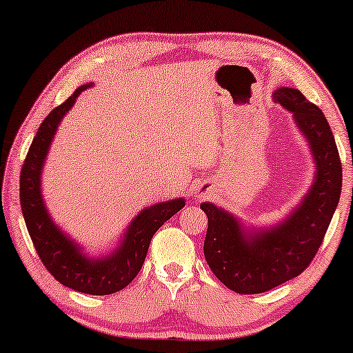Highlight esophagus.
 I'll list each match as a JSON object with an SVG mask.
<instances>
[{"label":"esophagus","instance_id":"34e87169","mask_svg":"<svg viewBox=\"0 0 353 353\" xmlns=\"http://www.w3.org/2000/svg\"><path fill=\"white\" fill-rule=\"evenodd\" d=\"M196 194L199 196V197H205L207 194H209V188H205V186H199V188H197Z\"/></svg>","mask_w":353,"mask_h":353}]
</instances>
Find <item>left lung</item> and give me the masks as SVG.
I'll use <instances>...</instances> for the list:
<instances>
[{"label": "left lung", "instance_id": "obj_1", "mask_svg": "<svg viewBox=\"0 0 353 353\" xmlns=\"http://www.w3.org/2000/svg\"><path fill=\"white\" fill-rule=\"evenodd\" d=\"M273 99L291 110L310 144L316 176L302 204L272 230L245 234L228 212L204 202L209 219L204 241L207 263L226 288L260 294L296 278L312 263L325 239L342 190V163L325 114L299 90L279 88Z\"/></svg>", "mask_w": 353, "mask_h": 353}]
</instances>
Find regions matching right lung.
I'll use <instances>...</instances> for the list:
<instances>
[{
	"label": "right lung",
	"mask_w": 353,
	"mask_h": 353,
	"mask_svg": "<svg viewBox=\"0 0 353 353\" xmlns=\"http://www.w3.org/2000/svg\"><path fill=\"white\" fill-rule=\"evenodd\" d=\"M86 88L88 85L77 88L70 98L52 109L41 122L21 170V205L28 234L48 272L74 291L108 296L122 291L137 278L154 233L185 207V201L173 199L144 209L134 216L117 250L101 260L86 259L79 244H74L52 223L41 199V168L57 125Z\"/></svg>",
	"instance_id": "add662e5"
}]
</instances>
